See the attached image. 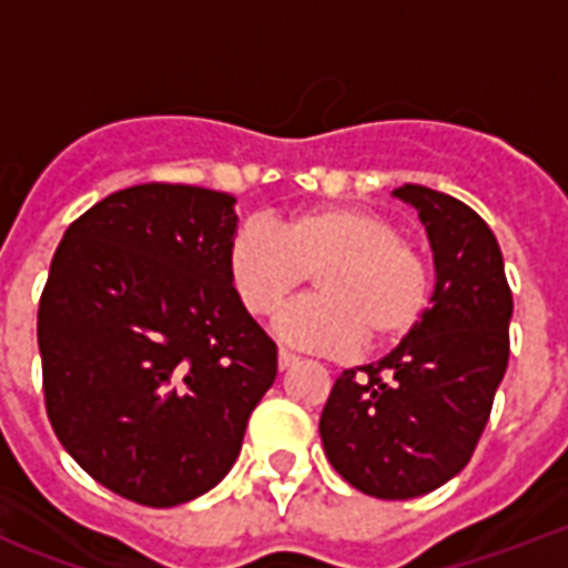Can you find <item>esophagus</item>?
<instances>
[{
	"mask_svg": "<svg viewBox=\"0 0 568 568\" xmlns=\"http://www.w3.org/2000/svg\"><path fill=\"white\" fill-rule=\"evenodd\" d=\"M297 359H301V356H294L292 351H285V347H280V354H276L280 372H285V368H292V365H297Z\"/></svg>",
	"mask_w": 568,
	"mask_h": 568,
	"instance_id": "1",
	"label": "esophagus"
}]
</instances>
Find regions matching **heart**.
I'll use <instances>...</instances> for the list:
<instances>
[{"label":"heart","instance_id":"b5f03b06","mask_svg":"<svg viewBox=\"0 0 568 568\" xmlns=\"http://www.w3.org/2000/svg\"><path fill=\"white\" fill-rule=\"evenodd\" d=\"M232 288L250 315H274L318 274L315 297L285 306L276 336L345 356L404 342L430 297L427 262L388 217L354 205H310L276 232L241 223L226 247Z\"/></svg>","mask_w":568,"mask_h":568}]
</instances>
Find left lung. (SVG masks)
Here are the masks:
<instances>
[{"label":"left lung","mask_w":568,"mask_h":568,"mask_svg":"<svg viewBox=\"0 0 568 568\" xmlns=\"http://www.w3.org/2000/svg\"><path fill=\"white\" fill-rule=\"evenodd\" d=\"M395 196L415 205L430 239V310L379 363L342 372L318 427L329 466L383 501L427 495L466 468L507 372L513 315L501 247L484 217L424 185Z\"/></svg>","instance_id":"8db88e82"}]
</instances>
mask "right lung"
<instances>
[{"instance_id": "1", "label": "right lung", "mask_w": 568, "mask_h": 568, "mask_svg": "<svg viewBox=\"0 0 568 568\" xmlns=\"http://www.w3.org/2000/svg\"><path fill=\"white\" fill-rule=\"evenodd\" d=\"M235 196L146 182L67 226L38 306L43 400L111 493L176 507L221 484L276 345L232 288Z\"/></svg>"}]
</instances>
